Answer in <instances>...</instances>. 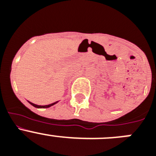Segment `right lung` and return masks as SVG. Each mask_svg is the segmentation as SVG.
I'll return each mask as SVG.
<instances>
[{"label": "right lung", "mask_w": 156, "mask_h": 156, "mask_svg": "<svg viewBox=\"0 0 156 156\" xmlns=\"http://www.w3.org/2000/svg\"><path fill=\"white\" fill-rule=\"evenodd\" d=\"M29 102H30V104H31L33 106H34V107H36V108H49V107H51V106L54 105L56 104V103H57L58 101H56V102H55V103H52V104L48 105H37L34 104V103L30 102V101H29Z\"/></svg>", "instance_id": "right-lung-1"}]
</instances>
